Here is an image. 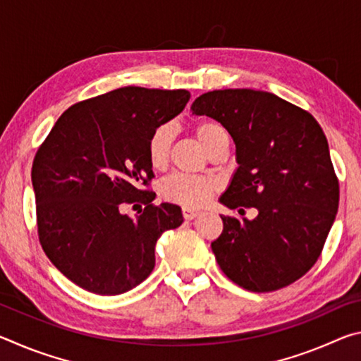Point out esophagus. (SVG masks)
<instances>
[{
	"label": "esophagus",
	"mask_w": 361,
	"mask_h": 361,
	"mask_svg": "<svg viewBox=\"0 0 361 361\" xmlns=\"http://www.w3.org/2000/svg\"><path fill=\"white\" fill-rule=\"evenodd\" d=\"M183 218L185 219H194L195 216L199 215V210L195 209H189V207H183Z\"/></svg>",
	"instance_id": "obj_1"
}]
</instances>
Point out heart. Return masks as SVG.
<instances>
[{"mask_svg": "<svg viewBox=\"0 0 361 361\" xmlns=\"http://www.w3.org/2000/svg\"><path fill=\"white\" fill-rule=\"evenodd\" d=\"M194 135L209 154L219 146L229 145L228 130L216 121L197 122L194 126ZM172 142L173 132L169 126H159L151 132L148 143H146V156H148V162L152 169H166ZM213 191H215V183L207 176L170 175L159 185V195L166 202L189 207V209L205 204Z\"/></svg>", "mask_w": 361, "mask_h": 361, "instance_id": "1", "label": "heart"}]
</instances>
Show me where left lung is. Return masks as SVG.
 <instances>
[{
    "label": "left lung",
    "instance_id": "8db88e82",
    "mask_svg": "<svg viewBox=\"0 0 361 361\" xmlns=\"http://www.w3.org/2000/svg\"><path fill=\"white\" fill-rule=\"evenodd\" d=\"M191 109L221 122L234 138L239 169L221 204L258 210L252 221L221 216L223 232L212 242L221 271L255 293L296 282L322 255L339 205L320 124L305 109L253 89L212 90Z\"/></svg>",
    "mask_w": 361,
    "mask_h": 361
}]
</instances>
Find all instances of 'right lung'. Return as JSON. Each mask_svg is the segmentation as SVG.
Returning <instances> with one entry per match:
<instances>
[{
    "instance_id": "obj_1",
    "label": "right lung",
    "mask_w": 361,
    "mask_h": 361,
    "mask_svg": "<svg viewBox=\"0 0 361 361\" xmlns=\"http://www.w3.org/2000/svg\"><path fill=\"white\" fill-rule=\"evenodd\" d=\"M185 89L127 85L71 105L36 151V228L47 258L95 295H121L156 264L159 237L183 223L173 204H151V132L183 111ZM145 205L137 219L126 204Z\"/></svg>"
}]
</instances>
